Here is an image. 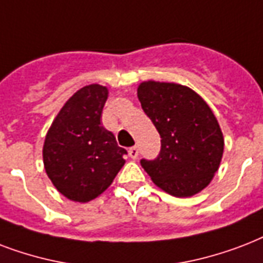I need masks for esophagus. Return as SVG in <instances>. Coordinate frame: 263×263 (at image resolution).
<instances>
[{
    "label": "esophagus",
    "mask_w": 263,
    "mask_h": 263,
    "mask_svg": "<svg viewBox=\"0 0 263 263\" xmlns=\"http://www.w3.org/2000/svg\"><path fill=\"white\" fill-rule=\"evenodd\" d=\"M129 156L132 159H137L138 156V148L137 146H132L129 149Z\"/></svg>",
    "instance_id": "esophagus-1"
}]
</instances>
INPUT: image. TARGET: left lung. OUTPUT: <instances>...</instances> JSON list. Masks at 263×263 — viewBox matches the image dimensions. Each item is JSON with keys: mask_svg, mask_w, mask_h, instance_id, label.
Wrapping results in <instances>:
<instances>
[{"mask_svg": "<svg viewBox=\"0 0 263 263\" xmlns=\"http://www.w3.org/2000/svg\"><path fill=\"white\" fill-rule=\"evenodd\" d=\"M137 96L160 134V152L141 159L155 184L177 197L204 189L218 170L223 136L217 118L200 96L178 83L142 82Z\"/></svg>", "mask_w": 263, "mask_h": 263, "instance_id": "1", "label": "left lung"}]
</instances>
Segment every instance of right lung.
I'll use <instances>...</instances> for the list:
<instances>
[{
  "label": "right lung",
  "mask_w": 263,
  "mask_h": 263,
  "mask_svg": "<svg viewBox=\"0 0 263 263\" xmlns=\"http://www.w3.org/2000/svg\"><path fill=\"white\" fill-rule=\"evenodd\" d=\"M107 87L87 85L60 109L44 144L46 174L59 192L74 201L95 199L112 184L125 164V148L101 125Z\"/></svg>",
  "instance_id": "obj_1"
}]
</instances>
